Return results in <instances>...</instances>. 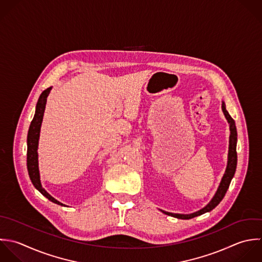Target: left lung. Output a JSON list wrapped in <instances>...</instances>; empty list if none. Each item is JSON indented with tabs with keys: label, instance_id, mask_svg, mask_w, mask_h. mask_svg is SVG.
<instances>
[{
	"label": "left lung",
	"instance_id": "left-lung-1",
	"mask_svg": "<svg viewBox=\"0 0 262 262\" xmlns=\"http://www.w3.org/2000/svg\"><path fill=\"white\" fill-rule=\"evenodd\" d=\"M222 109L223 112L230 124V145H229V154H228V165H227V169L226 172L222 179V182L220 184V187L214 195V197L211 199V201L202 209L194 212V213H190V214H180V213H171V212H167V211H163L161 210L164 214H167L169 216H173L180 220H191L193 217L199 216L201 214H204L206 212L211 211L212 209H214L220 203L221 201L224 199L232 179L235 176L236 172V168H237V127H236V123L235 120L231 117V115L229 114V112L226 109V104L225 102H223L222 105Z\"/></svg>",
	"mask_w": 262,
	"mask_h": 262
}]
</instances>
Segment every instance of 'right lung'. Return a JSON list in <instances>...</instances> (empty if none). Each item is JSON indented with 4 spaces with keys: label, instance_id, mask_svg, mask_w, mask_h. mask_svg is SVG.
Masks as SVG:
<instances>
[{
    "label": "right lung",
    "instance_id": "add662e5",
    "mask_svg": "<svg viewBox=\"0 0 262 262\" xmlns=\"http://www.w3.org/2000/svg\"><path fill=\"white\" fill-rule=\"evenodd\" d=\"M52 88H48L45 90L36 103L35 107V113L33 116V119L29 125L28 134H27V170L30 178V181L34 188L39 191L46 198H48L53 203H56L61 206H65L61 202L57 201L55 198H53L42 187L40 184L39 179V170H38V157H37V147H38V139H39V132H40V125L42 122L43 112L46 108L47 98L50 94Z\"/></svg>",
    "mask_w": 262,
    "mask_h": 262
}]
</instances>
